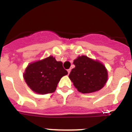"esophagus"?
Listing matches in <instances>:
<instances>
[{
	"label": "esophagus",
	"instance_id": "obj_1",
	"mask_svg": "<svg viewBox=\"0 0 132 132\" xmlns=\"http://www.w3.org/2000/svg\"><path fill=\"white\" fill-rule=\"evenodd\" d=\"M71 69H69L67 70V72H68L69 74V73H70V72H71Z\"/></svg>",
	"mask_w": 132,
	"mask_h": 132
}]
</instances>
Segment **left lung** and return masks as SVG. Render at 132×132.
<instances>
[{
    "label": "left lung",
    "instance_id": "obj_1",
    "mask_svg": "<svg viewBox=\"0 0 132 132\" xmlns=\"http://www.w3.org/2000/svg\"><path fill=\"white\" fill-rule=\"evenodd\" d=\"M75 67L69 77L73 85L82 93H90L101 90L108 79L106 69L101 63L82 55L74 60Z\"/></svg>",
    "mask_w": 132,
    "mask_h": 132
}]
</instances>
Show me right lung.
<instances>
[{
    "label": "right lung",
    "instance_id": "obj_1",
    "mask_svg": "<svg viewBox=\"0 0 132 132\" xmlns=\"http://www.w3.org/2000/svg\"><path fill=\"white\" fill-rule=\"evenodd\" d=\"M68 74L61 61L52 56L30 63L26 69L24 78L27 85L38 94L52 93L61 77Z\"/></svg>",
    "mask_w": 132,
    "mask_h": 132
}]
</instances>
